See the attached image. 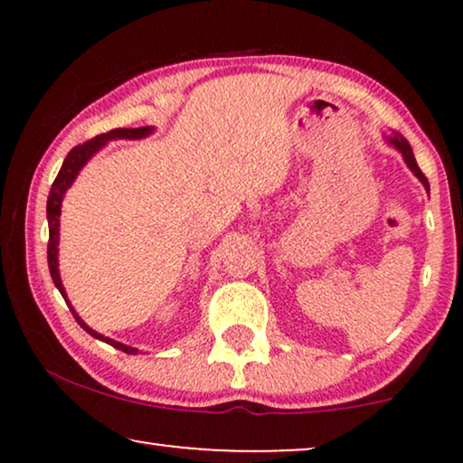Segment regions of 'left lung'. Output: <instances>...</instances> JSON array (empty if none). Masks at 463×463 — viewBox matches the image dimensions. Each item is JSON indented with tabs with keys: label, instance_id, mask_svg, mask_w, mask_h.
Instances as JSON below:
<instances>
[{
	"label": "left lung",
	"instance_id": "1",
	"mask_svg": "<svg viewBox=\"0 0 463 463\" xmlns=\"http://www.w3.org/2000/svg\"><path fill=\"white\" fill-rule=\"evenodd\" d=\"M388 143L390 145H394V147L401 151L402 154V157H404V162H407V166L413 170V175L417 176V179H420L421 183H423V187L428 189L430 192V183H428V179L426 176H423V173L420 170V166H417V162H415V156H413V149H411V145H409V141L404 137H401V135H392V137H388Z\"/></svg>",
	"mask_w": 463,
	"mask_h": 463
}]
</instances>
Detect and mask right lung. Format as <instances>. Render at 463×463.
I'll list each match as a JSON object with an SVG mask.
<instances>
[{
  "instance_id": "right-lung-1",
  "label": "right lung",
  "mask_w": 463,
  "mask_h": 463,
  "mask_svg": "<svg viewBox=\"0 0 463 463\" xmlns=\"http://www.w3.org/2000/svg\"><path fill=\"white\" fill-rule=\"evenodd\" d=\"M151 132H154V128H149V126H141V128H116V130L105 132V135L94 137V138H90V141L78 145V147H73L67 154L65 162H62L59 175H56V179L52 183V187H50L48 204H46L48 232H50V238H48V268H50V276H52L54 287L61 290L62 299L67 301V306H69V309H71L73 318L78 320V325L84 328L88 335H92V337L105 341V344H109V345L116 347V350H122L126 354H137L138 350H137V347L124 345V344H119V341L103 337L100 333L92 331V328L80 318L78 312H75V309L71 307V303H69V299H67L65 287H62L61 274H59V225H61L59 217H61V204H62V198H65V192L69 187H71V183L75 181V176L80 175V170L84 168V164L90 160V157L97 154V151L103 147L107 141H111V138H143V137L151 135Z\"/></svg>"
}]
</instances>
